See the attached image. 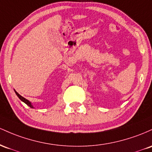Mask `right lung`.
Wrapping results in <instances>:
<instances>
[{
    "instance_id": "1",
    "label": "right lung",
    "mask_w": 152,
    "mask_h": 152,
    "mask_svg": "<svg viewBox=\"0 0 152 152\" xmlns=\"http://www.w3.org/2000/svg\"><path fill=\"white\" fill-rule=\"evenodd\" d=\"M15 93H16V95H17V96L18 97V98H19L20 100H21V101H23V103H25L27 105H28V106H29L30 108H34V107H33V105H31V102L29 101V100H27V99H26V98H23V97H22L21 95H20L19 94H18V93H17V92L16 91V90H15Z\"/></svg>"
}]
</instances>
